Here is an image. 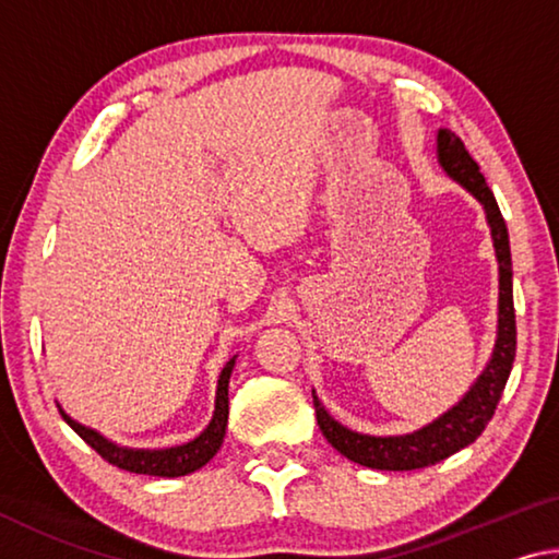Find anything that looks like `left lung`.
<instances>
[{
	"mask_svg": "<svg viewBox=\"0 0 559 559\" xmlns=\"http://www.w3.org/2000/svg\"><path fill=\"white\" fill-rule=\"evenodd\" d=\"M437 155L439 165L451 179L468 189L476 200L484 204L486 219L493 236L496 259H498V337L493 355H490L486 370L478 374L471 390L463 394L459 404H453L449 412H443L439 419H433L419 431L404 433V437H370V433H357L343 427L313 392V406L318 416V427L323 437L333 443L343 456L367 468L380 471H414L424 466H433L451 453L476 441L488 421L493 419L500 394L506 390V382L513 370L515 359V308H513V261H510V239L503 214L498 210V202L486 177L480 175L476 159L468 155L466 145L461 143L456 132L447 128L437 135Z\"/></svg>",
	"mask_w": 559,
	"mask_h": 559,
	"instance_id": "left-lung-1",
	"label": "left lung"
}]
</instances>
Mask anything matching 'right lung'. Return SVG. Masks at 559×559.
Listing matches in <instances>:
<instances>
[{"label":"right lung","instance_id":"1","mask_svg":"<svg viewBox=\"0 0 559 559\" xmlns=\"http://www.w3.org/2000/svg\"><path fill=\"white\" fill-rule=\"evenodd\" d=\"M236 355L224 365L219 374V382H216V400H214V416L200 437L182 443V447H169V449H128L118 447L116 441H110L98 433L96 429H88L71 419L61 406L59 412L63 421L79 433V437L88 443L93 451H98L103 459L112 466L130 473H143V476H159V478H177L187 476V473H194L210 463L216 451H219L224 433H226V421H229V377L234 370Z\"/></svg>","mask_w":559,"mask_h":559}]
</instances>
